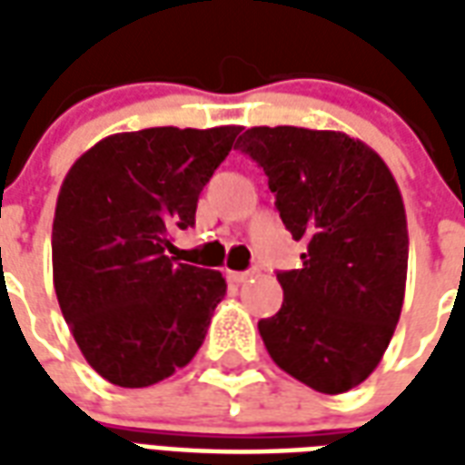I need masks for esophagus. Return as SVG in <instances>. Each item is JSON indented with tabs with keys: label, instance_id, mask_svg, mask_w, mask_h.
Instances as JSON below:
<instances>
[{
	"label": "esophagus",
	"instance_id": "34e87169",
	"mask_svg": "<svg viewBox=\"0 0 465 465\" xmlns=\"http://www.w3.org/2000/svg\"><path fill=\"white\" fill-rule=\"evenodd\" d=\"M252 276V272H229V282L232 283H243Z\"/></svg>",
	"mask_w": 465,
	"mask_h": 465
}]
</instances>
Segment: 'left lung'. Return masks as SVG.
Returning <instances> with one entry per match:
<instances>
[{"mask_svg":"<svg viewBox=\"0 0 465 465\" xmlns=\"http://www.w3.org/2000/svg\"><path fill=\"white\" fill-rule=\"evenodd\" d=\"M236 149L269 176L302 269L279 272L283 303L259 322L263 346L289 376L322 393L366 381L399 323L409 229L399 183L371 146L343 132L252 126Z\"/></svg>","mask_w":465,"mask_h":465,"instance_id":"1","label":"left lung"}]
</instances>
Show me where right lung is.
<instances>
[{
  "label": "right lung",
  "instance_id": "1",
  "mask_svg": "<svg viewBox=\"0 0 465 465\" xmlns=\"http://www.w3.org/2000/svg\"><path fill=\"white\" fill-rule=\"evenodd\" d=\"M239 132L112 134L64 176L52 226L54 292L86 363L109 383H159L203 343L226 282L166 252L172 232L193 226L199 193Z\"/></svg>",
  "mask_w": 465,
  "mask_h": 465
}]
</instances>
